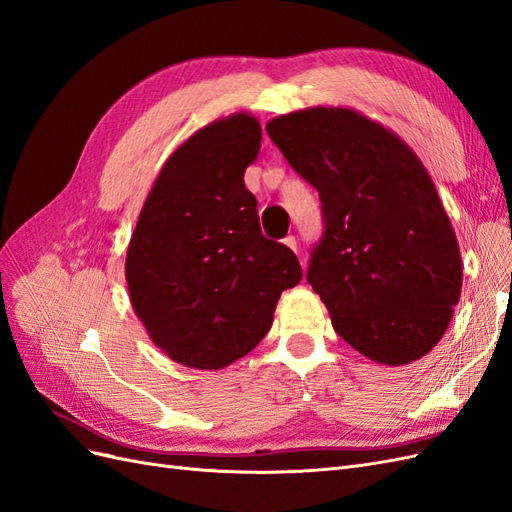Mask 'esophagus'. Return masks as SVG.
<instances>
[{
	"instance_id": "obj_1",
	"label": "esophagus",
	"mask_w": 512,
	"mask_h": 512,
	"mask_svg": "<svg viewBox=\"0 0 512 512\" xmlns=\"http://www.w3.org/2000/svg\"><path fill=\"white\" fill-rule=\"evenodd\" d=\"M284 245L290 247L292 252H297V239H294V237H286V239H284Z\"/></svg>"
}]
</instances>
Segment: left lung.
Segmentation results:
<instances>
[{
  "label": "left lung",
  "instance_id": "left-lung-1",
  "mask_svg": "<svg viewBox=\"0 0 512 512\" xmlns=\"http://www.w3.org/2000/svg\"><path fill=\"white\" fill-rule=\"evenodd\" d=\"M288 164L320 194L324 235L307 282L333 329L382 365L436 346L461 294V254L423 162L382 123L314 106L267 123Z\"/></svg>",
  "mask_w": 512,
  "mask_h": 512
}]
</instances>
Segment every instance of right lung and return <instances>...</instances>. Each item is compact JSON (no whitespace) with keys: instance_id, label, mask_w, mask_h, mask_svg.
<instances>
[{"instance_id":"obj_1","label":"right lung","mask_w":512,"mask_h":512,"mask_svg":"<svg viewBox=\"0 0 512 512\" xmlns=\"http://www.w3.org/2000/svg\"><path fill=\"white\" fill-rule=\"evenodd\" d=\"M256 117L235 113L179 145L145 200L128 245L134 314L170 359L222 369L273 324L303 277L290 247L260 232L245 168L260 151Z\"/></svg>"}]
</instances>
